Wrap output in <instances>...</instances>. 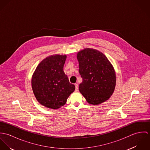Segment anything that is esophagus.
<instances>
[{"label":"esophagus","mask_w":150,"mask_h":150,"mask_svg":"<svg viewBox=\"0 0 150 150\" xmlns=\"http://www.w3.org/2000/svg\"><path fill=\"white\" fill-rule=\"evenodd\" d=\"M75 86H76V91H78L79 90V86L77 84H75Z\"/></svg>","instance_id":"1"}]
</instances>
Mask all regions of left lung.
I'll use <instances>...</instances> for the list:
<instances>
[{
  "label": "left lung",
  "instance_id": "obj_1",
  "mask_svg": "<svg viewBox=\"0 0 150 150\" xmlns=\"http://www.w3.org/2000/svg\"><path fill=\"white\" fill-rule=\"evenodd\" d=\"M77 58L83 79L79 91L86 100L93 105L107 100L114 92L116 76L107 57L99 51L88 48L79 51Z\"/></svg>",
  "mask_w": 150,
  "mask_h": 150
}]
</instances>
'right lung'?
<instances>
[{"label": "right lung", "instance_id": "right-lung-1", "mask_svg": "<svg viewBox=\"0 0 150 150\" xmlns=\"http://www.w3.org/2000/svg\"><path fill=\"white\" fill-rule=\"evenodd\" d=\"M66 59V55L49 56L39 64L32 76L33 93L45 107L57 109L63 106L75 90L64 71Z\"/></svg>", "mask_w": 150, "mask_h": 150}]
</instances>
